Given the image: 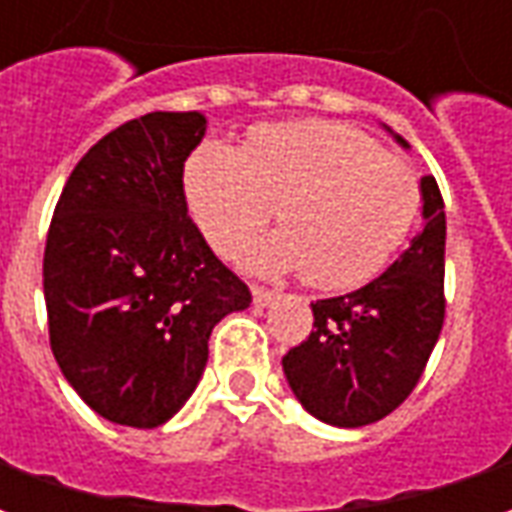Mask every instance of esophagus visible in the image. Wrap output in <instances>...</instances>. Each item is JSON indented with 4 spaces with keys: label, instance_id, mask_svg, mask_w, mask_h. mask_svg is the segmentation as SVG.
<instances>
[{
    "label": "esophagus",
    "instance_id": "1",
    "mask_svg": "<svg viewBox=\"0 0 512 512\" xmlns=\"http://www.w3.org/2000/svg\"><path fill=\"white\" fill-rule=\"evenodd\" d=\"M252 301H255V307H271L277 301V293L268 288H252Z\"/></svg>",
    "mask_w": 512,
    "mask_h": 512
}]
</instances>
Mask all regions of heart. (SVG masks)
Instances as JSON below:
<instances>
[{
    "instance_id": "b5f03b06",
    "label": "heart",
    "mask_w": 512,
    "mask_h": 512,
    "mask_svg": "<svg viewBox=\"0 0 512 512\" xmlns=\"http://www.w3.org/2000/svg\"><path fill=\"white\" fill-rule=\"evenodd\" d=\"M186 202L208 244L235 255L277 205L282 230L244 252L260 274L301 271L312 288L362 285L406 241L419 178L373 136L332 120L257 128L246 147L205 142L183 175Z\"/></svg>"
}]
</instances>
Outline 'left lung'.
<instances>
[{"instance_id":"8db88e82","label":"left lung","mask_w":512,"mask_h":512,"mask_svg":"<svg viewBox=\"0 0 512 512\" xmlns=\"http://www.w3.org/2000/svg\"><path fill=\"white\" fill-rule=\"evenodd\" d=\"M400 147H408L403 136ZM422 230L365 288L312 304L315 332L282 356L293 395L312 417L362 428L392 414L417 386L444 323V200L419 180Z\"/></svg>"}]
</instances>
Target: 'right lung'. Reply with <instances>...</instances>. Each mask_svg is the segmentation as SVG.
Returning <instances> with one entry per match:
<instances>
[{"instance_id": "add662e5", "label": "right lung", "mask_w": 512, "mask_h": 512, "mask_svg": "<svg viewBox=\"0 0 512 512\" xmlns=\"http://www.w3.org/2000/svg\"><path fill=\"white\" fill-rule=\"evenodd\" d=\"M200 112H150L95 142L54 208L43 296L62 376L95 414L158 428L197 389L216 323L252 293L189 219Z\"/></svg>"}]
</instances>
